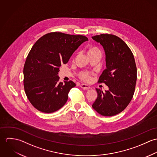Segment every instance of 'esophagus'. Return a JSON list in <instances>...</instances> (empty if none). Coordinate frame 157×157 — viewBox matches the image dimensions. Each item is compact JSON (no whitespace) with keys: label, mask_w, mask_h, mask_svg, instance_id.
Here are the masks:
<instances>
[{"label":"esophagus","mask_w":157,"mask_h":157,"mask_svg":"<svg viewBox=\"0 0 157 157\" xmlns=\"http://www.w3.org/2000/svg\"><path fill=\"white\" fill-rule=\"evenodd\" d=\"M80 87H81L82 89H85V90H88V89L90 88V86H88V85H86V84H82V85H80Z\"/></svg>","instance_id":"34e87169"}]
</instances>
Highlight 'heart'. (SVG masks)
Wrapping results in <instances>:
<instances>
[{
	"label": "heart",
	"instance_id": "obj_1",
	"mask_svg": "<svg viewBox=\"0 0 157 157\" xmlns=\"http://www.w3.org/2000/svg\"><path fill=\"white\" fill-rule=\"evenodd\" d=\"M97 50H98V49L96 48H92L90 49L88 52L97 51ZM91 75H92V73L89 72H86V71H83L80 74V77L81 78V79H82L83 80L86 81V82H89L91 80Z\"/></svg>",
	"mask_w": 157,
	"mask_h": 157
}]
</instances>
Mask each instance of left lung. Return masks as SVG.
Here are the masks:
<instances>
[{
  "label": "left lung",
  "mask_w": 157,
  "mask_h": 157,
  "mask_svg": "<svg viewBox=\"0 0 157 157\" xmlns=\"http://www.w3.org/2000/svg\"><path fill=\"white\" fill-rule=\"evenodd\" d=\"M92 38L103 46L106 54V69L98 83L109 87L105 92L96 89L98 97L92 106L101 115L113 116L122 112L133 97L137 78L134 57L126 44L115 35L102 34Z\"/></svg>",
  "instance_id": "8db88e82"
}]
</instances>
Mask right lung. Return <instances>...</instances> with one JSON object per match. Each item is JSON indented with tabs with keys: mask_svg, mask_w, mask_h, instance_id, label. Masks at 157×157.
<instances>
[{
	"mask_svg": "<svg viewBox=\"0 0 157 157\" xmlns=\"http://www.w3.org/2000/svg\"><path fill=\"white\" fill-rule=\"evenodd\" d=\"M87 40L82 35L52 32L41 37L33 46L24 65L23 86L36 109L52 113L65 105L69 90L76 85L72 80L59 82V68Z\"/></svg>",
	"mask_w": 157,
	"mask_h": 157,
	"instance_id": "add662e5",
	"label": "right lung"
}]
</instances>
